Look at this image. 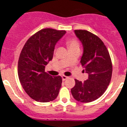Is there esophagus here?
Segmentation results:
<instances>
[{
	"label": "esophagus",
	"mask_w": 127,
	"mask_h": 127,
	"mask_svg": "<svg viewBox=\"0 0 127 127\" xmlns=\"http://www.w3.org/2000/svg\"><path fill=\"white\" fill-rule=\"evenodd\" d=\"M62 80L63 81H65V80H66V79H67V78H68V77H67V76H64V75H63V76H62Z\"/></svg>",
	"instance_id": "34e87169"
}]
</instances>
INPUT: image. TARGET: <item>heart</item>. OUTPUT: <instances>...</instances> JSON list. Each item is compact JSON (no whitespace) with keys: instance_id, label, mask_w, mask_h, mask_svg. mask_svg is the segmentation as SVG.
<instances>
[{"instance_id":"1","label":"heart","mask_w":127,"mask_h":127,"mask_svg":"<svg viewBox=\"0 0 127 127\" xmlns=\"http://www.w3.org/2000/svg\"><path fill=\"white\" fill-rule=\"evenodd\" d=\"M67 45L69 50L79 48V42L75 38L69 39L67 41Z\"/></svg>"}]
</instances>
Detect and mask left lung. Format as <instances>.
I'll return each instance as SVG.
<instances>
[{
	"instance_id": "obj_1",
	"label": "left lung",
	"mask_w": 127,
	"mask_h": 127,
	"mask_svg": "<svg viewBox=\"0 0 127 127\" xmlns=\"http://www.w3.org/2000/svg\"><path fill=\"white\" fill-rule=\"evenodd\" d=\"M74 32L83 46L80 63L88 78L83 83L75 79L71 94L77 101L90 102L102 96L109 85L113 71L111 59L104 42L96 35L85 30Z\"/></svg>"
}]
</instances>
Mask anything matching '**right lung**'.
Here are the masks:
<instances>
[{
    "label": "right lung",
    "instance_id": "right-lung-1",
    "mask_svg": "<svg viewBox=\"0 0 127 127\" xmlns=\"http://www.w3.org/2000/svg\"><path fill=\"white\" fill-rule=\"evenodd\" d=\"M65 30L44 29L30 37L22 49L18 65L20 83L32 99L40 102L53 101L62 86L61 76L44 71L53 56L56 44Z\"/></svg>",
    "mask_w": 127,
    "mask_h": 127
}]
</instances>
